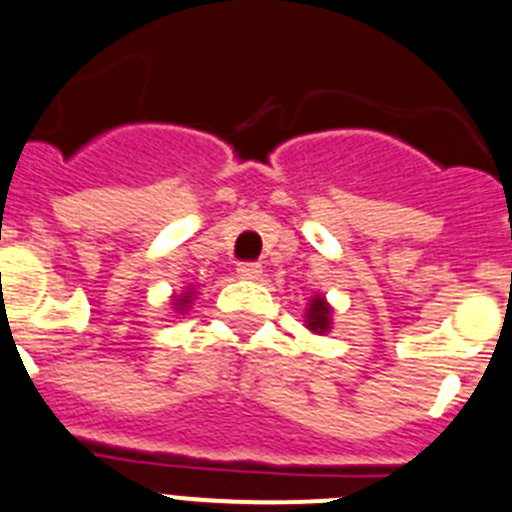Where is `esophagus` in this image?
<instances>
[{
    "label": "esophagus",
    "instance_id": "esophagus-1",
    "mask_svg": "<svg viewBox=\"0 0 512 512\" xmlns=\"http://www.w3.org/2000/svg\"><path fill=\"white\" fill-rule=\"evenodd\" d=\"M237 275L242 280H257L262 275V265L260 262H240L237 265Z\"/></svg>",
    "mask_w": 512,
    "mask_h": 512
}]
</instances>
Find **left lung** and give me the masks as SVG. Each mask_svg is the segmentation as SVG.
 <instances>
[{"label": "left lung", "instance_id": "1", "mask_svg": "<svg viewBox=\"0 0 512 512\" xmlns=\"http://www.w3.org/2000/svg\"><path fill=\"white\" fill-rule=\"evenodd\" d=\"M331 305L326 303V298H321V295H315L313 300L308 303V310H305V328L313 333H318V336H323V333L331 331Z\"/></svg>", "mask_w": 512, "mask_h": 512}]
</instances>
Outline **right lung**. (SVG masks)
<instances>
[{
	"label": "right lung",
	"instance_id": "right-lung-1",
	"mask_svg": "<svg viewBox=\"0 0 512 512\" xmlns=\"http://www.w3.org/2000/svg\"><path fill=\"white\" fill-rule=\"evenodd\" d=\"M191 293H194V288H189L184 295H179V298H176V303H174L176 310H186V305L191 303Z\"/></svg>",
	"mask_w": 512,
	"mask_h": 512
}]
</instances>
